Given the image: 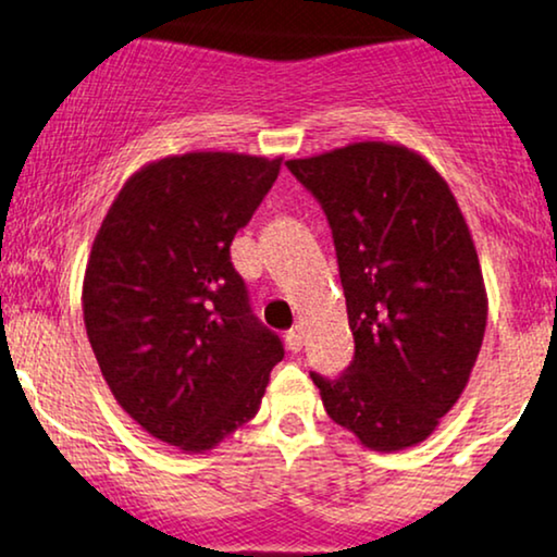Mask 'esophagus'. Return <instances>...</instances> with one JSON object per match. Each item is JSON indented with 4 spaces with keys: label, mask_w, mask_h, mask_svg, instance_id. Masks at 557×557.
<instances>
[{
    "label": "esophagus",
    "mask_w": 557,
    "mask_h": 557,
    "mask_svg": "<svg viewBox=\"0 0 557 557\" xmlns=\"http://www.w3.org/2000/svg\"><path fill=\"white\" fill-rule=\"evenodd\" d=\"M285 344H287V349H290V351H300L302 349V329L293 326L290 331H287Z\"/></svg>",
    "instance_id": "esophagus-1"
}]
</instances>
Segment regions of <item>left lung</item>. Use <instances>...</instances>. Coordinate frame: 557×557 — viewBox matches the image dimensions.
I'll return each mask as SVG.
<instances>
[{
  "label": "left lung",
  "mask_w": 557,
  "mask_h": 557,
  "mask_svg": "<svg viewBox=\"0 0 557 557\" xmlns=\"http://www.w3.org/2000/svg\"><path fill=\"white\" fill-rule=\"evenodd\" d=\"M287 169L326 215L355 334L339 377L311 372L323 408L364 447L419 445L468 385L488 315L455 195L426 159L383 140Z\"/></svg>",
  "instance_id": "left-lung-1"
}]
</instances>
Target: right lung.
<instances>
[{"instance_id": "obj_1", "label": "right lung", "mask_w": 557, "mask_h": 557, "mask_svg": "<svg viewBox=\"0 0 557 557\" xmlns=\"http://www.w3.org/2000/svg\"><path fill=\"white\" fill-rule=\"evenodd\" d=\"M280 159L197 151L125 182L91 244L84 326L112 396L187 453L255 419L283 339L251 311L231 262Z\"/></svg>"}]
</instances>
